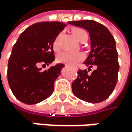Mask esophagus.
<instances>
[{
	"label": "esophagus",
	"mask_w": 132,
	"mask_h": 132,
	"mask_svg": "<svg viewBox=\"0 0 132 132\" xmlns=\"http://www.w3.org/2000/svg\"><path fill=\"white\" fill-rule=\"evenodd\" d=\"M75 70H77V67H75Z\"/></svg>",
	"instance_id": "obj_1"
}]
</instances>
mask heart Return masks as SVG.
<instances>
[{
  "label": "heart",
  "instance_id": "1",
  "mask_svg": "<svg viewBox=\"0 0 132 132\" xmlns=\"http://www.w3.org/2000/svg\"><path fill=\"white\" fill-rule=\"evenodd\" d=\"M75 37L80 42L86 41L88 39V34L85 30L80 28H74L72 30ZM59 37L60 34H59L53 41V48L55 51H59L60 49L59 45ZM84 55L82 52H65L59 55L57 59L59 62L67 64L68 65H75L77 62L83 60Z\"/></svg>",
  "mask_w": 132,
  "mask_h": 132
}]
</instances>
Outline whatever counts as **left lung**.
Segmentation results:
<instances>
[{
	"label": "left lung",
	"mask_w": 132,
	"mask_h": 132,
	"mask_svg": "<svg viewBox=\"0 0 132 132\" xmlns=\"http://www.w3.org/2000/svg\"><path fill=\"white\" fill-rule=\"evenodd\" d=\"M69 24L85 29L90 35L91 52L84 62L87 70H80L72 83V91L78 98L91 103L106 100L113 92L117 82L119 63L116 41L106 26L94 20L68 22Z\"/></svg>",
	"instance_id": "left-lung-1"
}]
</instances>
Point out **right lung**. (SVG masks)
<instances>
[{
    "label": "right lung",
    "instance_id": "1",
    "mask_svg": "<svg viewBox=\"0 0 132 132\" xmlns=\"http://www.w3.org/2000/svg\"><path fill=\"white\" fill-rule=\"evenodd\" d=\"M65 26L61 22L33 24L14 44L8 59L7 81L15 98L25 104H36L53 93L54 83L65 65L59 63L46 70L39 67L55 60L53 41Z\"/></svg>",
    "mask_w": 132,
    "mask_h": 132
}]
</instances>
